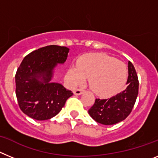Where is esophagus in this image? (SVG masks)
I'll return each instance as SVG.
<instances>
[{"instance_id":"obj_1","label":"esophagus","mask_w":158,"mask_h":158,"mask_svg":"<svg viewBox=\"0 0 158 158\" xmlns=\"http://www.w3.org/2000/svg\"><path fill=\"white\" fill-rule=\"evenodd\" d=\"M83 93H84V90H83V89H75L74 91H73V93H74V95H76V96H79V95H81Z\"/></svg>"}]
</instances>
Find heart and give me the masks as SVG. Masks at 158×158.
Masks as SVG:
<instances>
[{"mask_svg":"<svg viewBox=\"0 0 158 158\" xmlns=\"http://www.w3.org/2000/svg\"><path fill=\"white\" fill-rule=\"evenodd\" d=\"M127 69L123 63L104 54H87L72 66L67 79L73 86L82 85L89 78V86L96 94L108 96L116 93L127 81Z\"/></svg>","mask_w":158,"mask_h":158,"instance_id":"1","label":"heart"}]
</instances>
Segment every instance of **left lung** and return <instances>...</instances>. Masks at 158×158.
<instances>
[{
  "mask_svg": "<svg viewBox=\"0 0 158 158\" xmlns=\"http://www.w3.org/2000/svg\"><path fill=\"white\" fill-rule=\"evenodd\" d=\"M139 80L133 64L128 62V78L123 91L108 99H96L89 114L96 122L113 125L124 120L132 111L139 94Z\"/></svg>",
  "mask_w": 158,
  "mask_h": 158,
  "instance_id": "obj_1",
  "label": "left lung"
}]
</instances>
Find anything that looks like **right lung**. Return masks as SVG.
<instances>
[{
	"instance_id": "add662e5",
	"label": "right lung",
	"mask_w": 158,
	"mask_h": 158,
	"mask_svg": "<svg viewBox=\"0 0 158 158\" xmlns=\"http://www.w3.org/2000/svg\"><path fill=\"white\" fill-rule=\"evenodd\" d=\"M69 49L47 46L32 51L22 61L16 73V95L21 111L36 120L58 115L73 96L62 85L51 82L54 68L66 61Z\"/></svg>"
}]
</instances>
